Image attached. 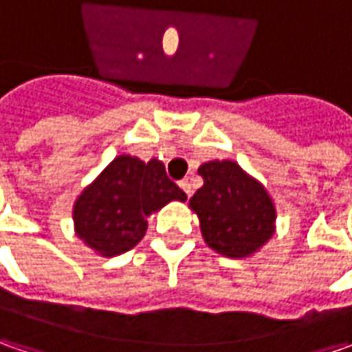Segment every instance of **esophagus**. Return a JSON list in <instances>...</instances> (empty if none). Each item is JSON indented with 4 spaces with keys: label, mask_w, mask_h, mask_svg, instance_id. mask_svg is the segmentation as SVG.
<instances>
[{
    "label": "esophagus",
    "mask_w": 352,
    "mask_h": 352,
    "mask_svg": "<svg viewBox=\"0 0 352 352\" xmlns=\"http://www.w3.org/2000/svg\"><path fill=\"white\" fill-rule=\"evenodd\" d=\"M180 188H182V192L186 194V196L188 197L192 196V182H190V178H184V180H180Z\"/></svg>",
    "instance_id": "esophagus-1"
}]
</instances>
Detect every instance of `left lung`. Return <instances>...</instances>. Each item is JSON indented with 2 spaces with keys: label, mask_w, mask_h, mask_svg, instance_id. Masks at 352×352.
<instances>
[{
  "label": "left lung",
  "mask_w": 352,
  "mask_h": 352,
  "mask_svg": "<svg viewBox=\"0 0 352 352\" xmlns=\"http://www.w3.org/2000/svg\"><path fill=\"white\" fill-rule=\"evenodd\" d=\"M197 174L204 186L190 197L199 217L201 235L225 256H249L274 233L276 211L266 190L236 162L211 160Z\"/></svg>",
  "instance_id": "8db88e82"
}]
</instances>
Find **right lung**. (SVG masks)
I'll list each match as a JSON object with an SVG mask.
<instances>
[{"label":"right lung","mask_w":352,"mask_h":352,"mask_svg":"<svg viewBox=\"0 0 352 352\" xmlns=\"http://www.w3.org/2000/svg\"><path fill=\"white\" fill-rule=\"evenodd\" d=\"M186 194L166 176L160 160L117 156L74 206L76 233L103 256L133 249L146 231V217Z\"/></svg>","instance_id":"1"}]
</instances>
